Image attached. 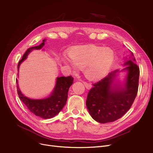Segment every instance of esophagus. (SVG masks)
<instances>
[{"label": "esophagus", "mask_w": 153, "mask_h": 153, "mask_svg": "<svg viewBox=\"0 0 153 153\" xmlns=\"http://www.w3.org/2000/svg\"><path fill=\"white\" fill-rule=\"evenodd\" d=\"M82 82H83V84H84L85 87L87 88V89H91V88L92 87V85H91V84L87 83V82H85V81H82Z\"/></svg>", "instance_id": "obj_1"}]
</instances>
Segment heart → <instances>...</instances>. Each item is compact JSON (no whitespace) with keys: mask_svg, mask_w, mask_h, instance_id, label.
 <instances>
[{"mask_svg":"<svg viewBox=\"0 0 153 153\" xmlns=\"http://www.w3.org/2000/svg\"><path fill=\"white\" fill-rule=\"evenodd\" d=\"M69 58H62L68 67L76 71L82 68L85 77L97 80L107 75L113 63L114 54L110 50L94 45L73 48L68 51Z\"/></svg>","mask_w":153,"mask_h":153,"instance_id":"b5f03b06","label":"heart"}]
</instances>
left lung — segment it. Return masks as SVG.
<instances>
[{"mask_svg": "<svg viewBox=\"0 0 153 153\" xmlns=\"http://www.w3.org/2000/svg\"><path fill=\"white\" fill-rule=\"evenodd\" d=\"M127 60L123 70L127 71L123 87L114 84L118 70L109 73L100 81L93 84L86 100V106L96 122L105 123L114 122L129 110L136 97L138 89L140 68L133 53Z\"/></svg>", "mask_w": 153, "mask_h": 153, "instance_id": "left-lung-1", "label": "left lung"}]
</instances>
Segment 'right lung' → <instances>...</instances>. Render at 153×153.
<instances>
[{"label":"right lung","instance_id":"1","mask_svg":"<svg viewBox=\"0 0 153 153\" xmlns=\"http://www.w3.org/2000/svg\"><path fill=\"white\" fill-rule=\"evenodd\" d=\"M45 40L46 39H43V43L39 46L28 48L25 53L22 56V59L19 62L18 70L20 64L27 58L28 54L32 50L42 49L45 45ZM73 80L74 79L71 76L58 77L54 89L50 97L43 99L35 100L29 99L22 94L19 89L17 79L16 81L17 84V93L20 99L31 113L44 119L51 118L58 115L65 105L68 99V90L73 83Z\"/></svg>","mask_w":153,"mask_h":153}]
</instances>
